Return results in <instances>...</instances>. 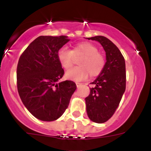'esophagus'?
<instances>
[{
  "mask_svg": "<svg viewBox=\"0 0 151 151\" xmlns=\"http://www.w3.org/2000/svg\"><path fill=\"white\" fill-rule=\"evenodd\" d=\"M76 85H77V88H79L80 86H81L82 85V83H76Z\"/></svg>",
  "mask_w": 151,
  "mask_h": 151,
  "instance_id": "34e87169",
  "label": "esophagus"
}]
</instances>
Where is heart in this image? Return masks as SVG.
<instances>
[{
	"label": "heart",
	"mask_w": 151,
	"mask_h": 151,
	"mask_svg": "<svg viewBox=\"0 0 151 151\" xmlns=\"http://www.w3.org/2000/svg\"><path fill=\"white\" fill-rule=\"evenodd\" d=\"M81 57L77 64L79 66L70 68L66 72V77L80 81L90 77L93 78L101 74L104 70L106 59L99 50L91 42H83L75 45L72 50L63 47L59 50L58 58L61 66L68 69L74 63V58Z\"/></svg>",
	"instance_id": "b5f03b06"
}]
</instances>
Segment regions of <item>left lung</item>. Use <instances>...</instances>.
<instances>
[{"mask_svg":"<svg viewBox=\"0 0 151 151\" xmlns=\"http://www.w3.org/2000/svg\"><path fill=\"white\" fill-rule=\"evenodd\" d=\"M99 42L106 52V62L102 72L91 84V93L85 98L87 113L97 123L107 121L119 106L126 90V63L119 49L102 36L88 38Z\"/></svg>","mask_w":151,"mask_h":151,"instance_id":"left-lung-1","label":"left lung"}]
</instances>
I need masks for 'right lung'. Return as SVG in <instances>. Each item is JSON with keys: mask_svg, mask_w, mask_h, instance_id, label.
I'll list each match as a JSON object with an SVG mask.
<instances>
[{"mask_svg": "<svg viewBox=\"0 0 151 151\" xmlns=\"http://www.w3.org/2000/svg\"><path fill=\"white\" fill-rule=\"evenodd\" d=\"M69 40L66 36H39L19 57L17 68L18 93L29 112L41 121L60 118L77 89L71 80L57 83L64 74L58 53Z\"/></svg>", "mask_w": 151, "mask_h": 151, "instance_id": "obj_1", "label": "right lung"}]
</instances>
